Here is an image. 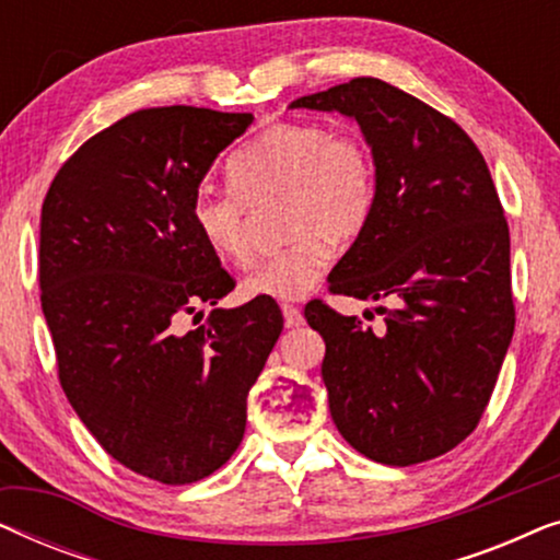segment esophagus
Masks as SVG:
<instances>
[{
  "mask_svg": "<svg viewBox=\"0 0 560 560\" xmlns=\"http://www.w3.org/2000/svg\"><path fill=\"white\" fill-rule=\"evenodd\" d=\"M282 318H285V326H290V328L303 324L301 308H298V305H290V303L282 305Z\"/></svg>",
  "mask_w": 560,
  "mask_h": 560,
  "instance_id": "esophagus-1",
  "label": "esophagus"
}]
</instances>
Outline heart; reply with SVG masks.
<instances>
[{"mask_svg": "<svg viewBox=\"0 0 560 560\" xmlns=\"http://www.w3.org/2000/svg\"><path fill=\"white\" fill-rule=\"evenodd\" d=\"M233 188L201 186L190 219L206 247L224 262L255 257V209L282 201V226L293 236L244 280L247 298L301 301L334 262V242L349 244L370 226L377 206V165L354 129L320 121L267 127L229 160Z\"/></svg>", "mask_w": 560, "mask_h": 560, "instance_id": "obj_1", "label": "heart"}]
</instances>
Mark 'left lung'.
Segmentation results:
<instances>
[{
    "mask_svg": "<svg viewBox=\"0 0 560 560\" xmlns=\"http://www.w3.org/2000/svg\"><path fill=\"white\" fill-rule=\"evenodd\" d=\"M354 117L377 165L370 226L328 275L334 295L389 301L374 334L324 301L320 374L339 433L377 464L458 446L485 416L515 331L510 229L477 144L454 119L380 79L290 104Z\"/></svg>",
    "mask_w": 560,
    "mask_h": 560,
    "instance_id": "obj_1",
    "label": "left lung"
}]
</instances>
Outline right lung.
<instances>
[{
  "label": "right lung",
  "instance_id": "add662e5",
  "mask_svg": "<svg viewBox=\"0 0 560 560\" xmlns=\"http://www.w3.org/2000/svg\"><path fill=\"white\" fill-rule=\"evenodd\" d=\"M252 114L155 106L89 137L40 213V303L60 387L102 448L190 485L242 443L247 395L282 331L272 301L213 308L234 278L190 219L203 175Z\"/></svg>",
  "mask_w": 560,
  "mask_h": 560
}]
</instances>
